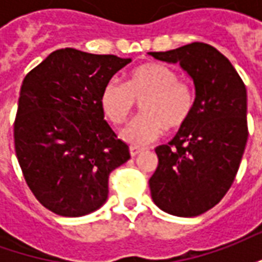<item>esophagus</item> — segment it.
<instances>
[{"mask_svg": "<svg viewBox=\"0 0 262 262\" xmlns=\"http://www.w3.org/2000/svg\"><path fill=\"white\" fill-rule=\"evenodd\" d=\"M129 150H130V156H132V157H136L137 154L142 153L143 148L142 147H137V146H130V148H129Z\"/></svg>", "mask_w": 262, "mask_h": 262, "instance_id": "obj_1", "label": "esophagus"}]
</instances>
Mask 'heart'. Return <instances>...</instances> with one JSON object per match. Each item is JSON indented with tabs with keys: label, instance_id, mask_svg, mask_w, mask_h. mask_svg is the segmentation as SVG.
Segmentation results:
<instances>
[{
	"label": "heart",
	"instance_id": "1",
	"mask_svg": "<svg viewBox=\"0 0 262 262\" xmlns=\"http://www.w3.org/2000/svg\"><path fill=\"white\" fill-rule=\"evenodd\" d=\"M178 73L163 63H144L135 67L125 84L111 80L105 84L99 103L105 116L119 126L129 119L136 101L143 114L132 120L120 136L132 144H147L164 132L184 126L192 114L195 97Z\"/></svg>",
	"mask_w": 262,
	"mask_h": 262
}]
</instances>
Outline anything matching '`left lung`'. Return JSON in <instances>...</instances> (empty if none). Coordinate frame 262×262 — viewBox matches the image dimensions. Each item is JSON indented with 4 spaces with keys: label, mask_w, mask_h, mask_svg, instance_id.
<instances>
[{
    "label": "left lung",
    "mask_w": 262,
    "mask_h": 262,
    "mask_svg": "<svg viewBox=\"0 0 262 262\" xmlns=\"http://www.w3.org/2000/svg\"><path fill=\"white\" fill-rule=\"evenodd\" d=\"M148 54L180 63L195 84L192 114L156 148L159 165L148 181L161 210L192 217L217 205L236 178L248 137L247 91L227 57L206 43Z\"/></svg>",
    "instance_id": "obj_1"
}]
</instances>
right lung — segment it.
Masks as SVG:
<instances>
[{"instance_id": "add662e5", "label": "right lung", "mask_w": 262, "mask_h": 262, "mask_svg": "<svg viewBox=\"0 0 262 262\" xmlns=\"http://www.w3.org/2000/svg\"><path fill=\"white\" fill-rule=\"evenodd\" d=\"M130 61L66 48L26 74L15 153L32 193L53 213L78 217L101 208L109 174L130 159L99 103L105 84Z\"/></svg>"}]
</instances>
